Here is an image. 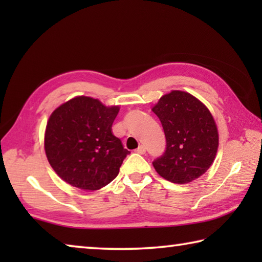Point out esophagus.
<instances>
[{"mask_svg": "<svg viewBox=\"0 0 262 262\" xmlns=\"http://www.w3.org/2000/svg\"><path fill=\"white\" fill-rule=\"evenodd\" d=\"M136 152L141 154V155H144L145 154V147H143V145H140V147L136 149Z\"/></svg>", "mask_w": 262, "mask_h": 262, "instance_id": "1", "label": "esophagus"}]
</instances>
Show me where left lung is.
Instances as JSON below:
<instances>
[{
	"mask_svg": "<svg viewBox=\"0 0 262 262\" xmlns=\"http://www.w3.org/2000/svg\"><path fill=\"white\" fill-rule=\"evenodd\" d=\"M162 122L166 149L152 162L159 176L188 184L210 167L219 148V133L209 110L188 92L164 95L152 107Z\"/></svg>",
	"mask_w": 262,
	"mask_h": 262,
	"instance_id": "8db88e82",
	"label": "left lung"
}]
</instances>
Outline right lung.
I'll return each mask as SVG.
<instances>
[{
	"label": "right lung",
	"instance_id": "add662e5",
	"mask_svg": "<svg viewBox=\"0 0 262 262\" xmlns=\"http://www.w3.org/2000/svg\"><path fill=\"white\" fill-rule=\"evenodd\" d=\"M119 106L79 96L59 106L48 119L45 151L66 183L84 190L100 189L118 176L128 154L112 125Z\"/></svg>",
	"mask_w": 262,
	"mask_h": 262
}]
</instances>
